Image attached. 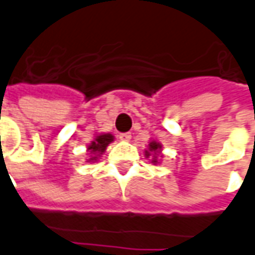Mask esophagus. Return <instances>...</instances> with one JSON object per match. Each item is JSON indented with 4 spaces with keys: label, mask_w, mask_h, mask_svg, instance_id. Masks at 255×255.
Segmentation results:
<instances>
[{
    "label": "esophagus",
    "mask_w": 255,
    "mask_h": 255,
    "mask_svg": "<svg viewBox=\"0 0 255 255\" xmlns=\"http://www.w3.org/2000/svg\"><path fill=\"white\" fill-rule=\"evenodd\" d=\"M119 139H120L122 142H129V139H131V133L129 132L120 133V135H119Z\"/></svg>",
    "instance_id": "1"
}]
</instances>
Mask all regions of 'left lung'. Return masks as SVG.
Instances as JSON below:
<instances>
[{"label":"left lung","mask_w":255,"mask_h":255,"mask_svg":"<svg viewBox=\"0 0 255 255\" xmlns=\"http://www.w3.org/2000/svg\"><path fill=\"white\" fill-rule=\"evenodd\" d=\"M146 158L151 156V162L154 165L159 163V156H162V144L156 140H151L148 143V148L144 150Z\"/></svg>","instance_id":"1"}]
</instances>
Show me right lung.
<instances>
[{"mask_svg":"<svg viewBox=\"0 0 255 255\" xmlns=\"http://www.w3.org/2000/svg\"><path fill=\"white\" fill-rule=\"evenodd\" d=\"M113 140H115V136L112 133H99L97 136H94L93 140L88 144V152L90 154L88 162L97 161Z\"/></svg>","mask_w":255,"mask_h":255,"instance_id":"obj_1","label":"right lung"}]
</instances>
